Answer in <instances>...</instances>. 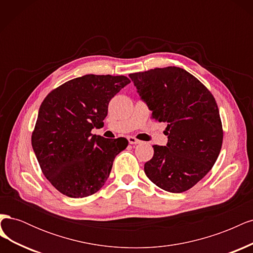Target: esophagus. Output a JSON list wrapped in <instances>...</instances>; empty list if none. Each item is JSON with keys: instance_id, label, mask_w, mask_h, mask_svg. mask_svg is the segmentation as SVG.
I'll return each instance as SVG.
<instances>
[{"instance_id": "1", "label": "esophagus", "mask_w": 253, "mask_h": 253, "mask_svg": "<svg viewBox=\"0 0 253 253\" xmlns=\"http://www.w3.org/2000/svg\"><path fill=\"white\" fill-rule=\"evenodd\" d=\"M127 140H128L129 144H138V143H140V142H141L140 140H138V139H136V138H135V137H128V138H127Z\"/></svg>"}]
</instances>
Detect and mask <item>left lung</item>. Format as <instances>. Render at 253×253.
<instances>
[{"mask_svg":"<svg viewBox=\"0 0 253 253\" xmlns=\"http://www.w3.org/2000/svg\"><path fill=\"white\" fill-rule=\"evenodd\" d=\"M152 118L166 122L168 143L153 145L144 173L157 187L181 193L204 178L219 155L223 126L215 99L193 75L168 66L129 74Z\"/></svg>","mask_w":253,"mask_h":253,"instance_id":"8db88e82","label":"left lung"}]
</instances>
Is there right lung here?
<instances>
[{
	"mask_svg": "<svg viewBox=\"0 0 253 253\" xmlns=\"http://www.w3.org/2000/svg\"><path fill=\"white\" fill-rule=\"evenodd\" d=\"M125 76L85 75L65 82L44 99L32 136L41 170L59 192L74 198L96 193L128 141L90 132L103 126L109 102L128 84Z\"/></svg>",
	"mask_w": 253,
	"mask_h": 253,
	"instance_id": "add662e5",
	"label": "right lung"
}]
</instances>
